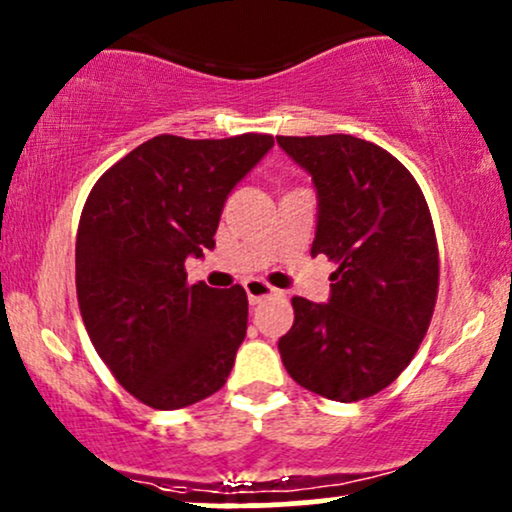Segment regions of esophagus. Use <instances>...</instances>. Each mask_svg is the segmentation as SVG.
Wrapping results in <instances>:
<instances>
[{
    "label": "esophagus",
    "instance_id": "1",
    "mask_svg": "<svg viewBox=\"0 0 512 512\" xmlns=\"http://www.w3.org/2000/svg\"><path fill=\"white\" fill-rule=\"evenodd\" d=\"M245 291H247V301L255 306V303L269 299V296H277L279 291L274 289V286H269L267 282H262V279H247L245 282Z\"/></svg>",
    "mask_w": 512,
    "mask_h": 512
}]
</instances>
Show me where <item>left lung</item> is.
Listing matches in <instances>:
<instances>
[{"label": "left lung", "mask_w": 512, "mask_h": 512, "mask_svg": "<svg viewBox=\"0 0 512 512\" xmlns=\"http://www.w3.org/2000/svg\"><path fill=\"white\" fill-rule=\"evenodd\" d=\"M277 143L316 184L311 255L338 262L328 303L291 299L294 325L279 355L303 389L362 401L398 379L428 333L440 284L430 209L413 174L369 140L333 133Z\"/></svg>", "instance_id": "1"}]
</instances>
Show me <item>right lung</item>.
Wrapping results in <instances>:
<instances>
[{"label":"right lung","mask_w":512,"mask_h":512,"mask_svg":"<svg viewBox=\"0 0 512 512\" xmlns=\"http://www.w3.org/2000/svg\"><path fill=\"white\" fill-rule=\"evenodd\" d=\"M262 133L221 140L155 136L94 184L75 247L80 313L116 381L157 411L226 384L247 333L240 284H187V257L216 247L223 204L272 150Z\"/></svg>","instance_id":"right-lung-1"}]
</instances>
